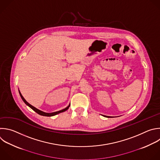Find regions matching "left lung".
Segmentation results:
<instances>
[{"label":"left lung","instance_id":"left-lung-1","mask_svg":"<svg viewBox=\"0 0 160 160\" xmlns=\"http://www.w3.org/2000/svg\"><path fill=\"white\" fill-rule=\"evenodd\" d=\"M104 117H107V118H113V117H111V116H103Z\"/></svg>","mask_w":160,"mask_h":160}]
</instances>
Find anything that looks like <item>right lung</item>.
Listing matches in <instances>:
<instances>
[{
  "label": "right lung",
  "mask_w": 160,
  "mask_h": 160,
  "mask_svg": "<svg viewBox=\"0 0 160 160\" xmlns=\"http://www.w3.org/2000/svg\"><path fill=\"white\" fill-rule=\"evenodd\" d=\"M19 92L20 96H21V98L22 99V100L24 101V102L27 105H28L30 108H31L34 111H35L36 113H38V114L41 115V116H47V117H51V116H55V115H57V114H60V113H61V112H65V111H66L67 110H68V108H69V107H70V105L68 106V107H67L66 108H65V109H62V110H61V111H57V112H51V113H46V112H42V111H40V110H39V109H36V108L33 107L32 105H31L30 103H28V102L24 99V98L23 97V96L22 95V94L21 93V92H20V91H19Z\"/></svg>",
  "instance_id": "right-lung-1"
}]
</instances>
